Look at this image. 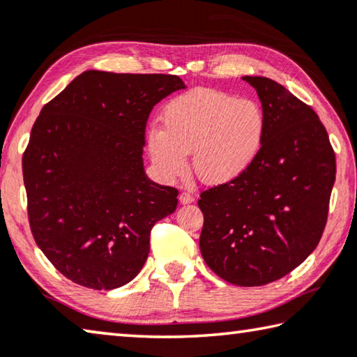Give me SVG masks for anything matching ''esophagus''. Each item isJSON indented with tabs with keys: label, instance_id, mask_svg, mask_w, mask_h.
Segmentation results:
<instances>
[{
	"label": "esophagus",
	"instance_id": "esophagus-1",
	"mask_svg": "<svg viewBox=\"0 0 357 357\" xmlns=\"http://www.w3.org/2000/svg\"><path fill=\"white\" fill-rule=\"evenodd\" d=\"M195 200L194 194H190V192H181L179 194V202L183 203V205H188V203H192Z\"/></svg>",
	"mask_w": 357,
	"mask_h": 357
}]
</instances>
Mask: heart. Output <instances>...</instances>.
<instances>
[{
    "mask_svg": "<svg viewBox=\"0 0 357 357\" xmlns=\"http://www.w3.org/2000/svg\"><path fill=\"white\" fill-rule=\"evenodd\" d=\"M163 128L151 127L146 149L163 181L192 169L205 184H224L251 165L262 144L264 116L251 100L218 90H192L163 107Z\"/></svg>",
    "mask_w": 357,
    "mask_h": 357,
    "instance_id": "heart-1",
    "label": "heart"
}]
</instances>
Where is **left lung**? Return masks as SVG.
Segmentation results:
<instances>
[{"label":"left lung","instance_id":"left-lung-1","mask_svg":"<svg viewBox=\"0 0 357 357\" xmlns=\"http://www.w3.org/2000/svg\"><path fill=\"white\" fill-rule=\"evenodd\" d=\"M243 81L262 103V144L245 173L200 195V251L220 278L250 287L282 278L314 251L337 168L311 106L268 77Z\"/></svg>","mask_w":357,"mask_h":357}]
</instances>
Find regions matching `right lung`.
Masks as SVG:
<instances>
[{
  "label": "right lung",
  "mask_w": 357,
  "mask_h": 357,
  "mask_svg": "<svg viewBox=\"0 0 357 357\" xmlns=\"http://www.w3.org/2000/svg\"><path fill=\"white\" fill-rule=\"evenodd\" d=\"M185 89L172 75L84 71L43 107L22 158L36 245L76 284L111 291L148 259L151 229L178 190L144 173L152 107Z\"/></svg>",
  "instance_id": "add662e5"
}]
</instances>
